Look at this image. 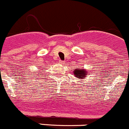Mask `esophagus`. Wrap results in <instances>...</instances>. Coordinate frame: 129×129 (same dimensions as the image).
Returning <instances> with one entry per match:
<instances>
[{
	"mask_svg": "<svg viewBox=\"0 0 129 129\" xmlns=\"http://www.w3.org/2000/svg\"><path fill=\"white\" fill-rule=\"evenodd\" d=\"M59 63H60L61 65H63L65 63L64 61H61V60H59Z\"/></svg>",
	"mask_w": 129,
	"mask_h": 129,
	"instance_id": "34e87169",
	"label": "esophagus"
}]
</instances>
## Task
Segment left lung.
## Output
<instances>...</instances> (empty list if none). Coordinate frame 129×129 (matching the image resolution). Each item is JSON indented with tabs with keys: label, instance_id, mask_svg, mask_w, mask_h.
I'll return each mask as SVG.
<instances>
[{
	"label": "left lung",
	"instance_id": "8db88e82",
	"mask_svg": "<svg viewBox=\"0 0 129 129\" xmlns=\"http://www.w3.org/2000/svg\"><path fill=\"white\" fill-rule=\"evenodd\" d=\"M73 73L75 77L77 78L78 79L81 80L85 79L86 75L88 74L87 70H85V69H80V68L75 69Z\"/></svg>",
	"mask_w": 129,
	"mask_h": 129
}]
</instances>
